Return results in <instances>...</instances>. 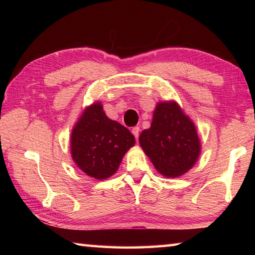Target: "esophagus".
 <instances>
[{"label": "esophagus", "mask_w": 255, "mask_h": 255, "mask_svg": "<svg viewBox=\"0 0 255 255\" xmlns=\"http://www.w3.org/2000/svg\"><path fill=\"white\" fill-rule=\"evenodd\" d=\"M139 131H140V129H139V127H133L132 129H131V132H132V135L135 136V138H136V140L138 139V136H139Z\"/></svg>", "instance_id": "34e87169"}]
</instances>
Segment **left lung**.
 Wrapping results in <instances>:
<instances>
[{
    "label": "left lung",
    "instance_id": "left-lung-1",
    "mask_svg": "<svg viewBox=\"0 0 255 255\" xmlns=\"http://www.w3.org/2000/svg\"><path fill=\"white\" fill-rule=\"evenodd\" d=\"M139 144L155 169L165 178H179L192 169L201 153L195 123L174 100L157 102Z\"/></svg>",
    "mask_w": 255,
    "mask_h": 255
}]
</instances>
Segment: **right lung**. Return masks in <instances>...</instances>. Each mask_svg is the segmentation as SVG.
<instances>
[{
  "instance_id": "obj_1",
  "label": "right lung",
  "mask_w": 255,
  "mask_h": 255,
  "mask_svg": "<svg viewBox=\"0 0 255 255\" xmlns=\"http://www.w3.org/2000/svg\"><path fill=\"white\" fill-rule=\"evenodd\" d=\"M71 155L86 175L105 180L114 175L135 137L126 127L107 117L100 101L84 108L71 132Z\"/></svg>"
}]
</instances>
